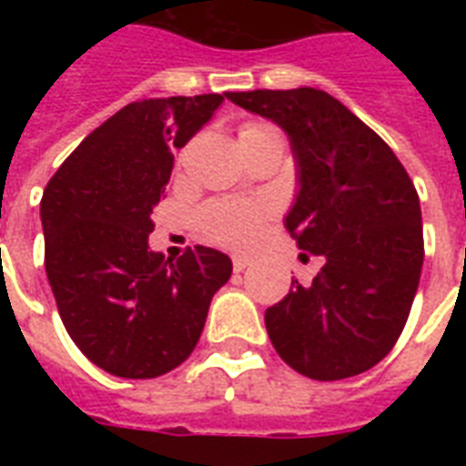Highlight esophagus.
Returning a JSON list of instances; mask_svg holds the SVG:
<instances>
[{
  "instance_id": "1",
  "label": "esophagus",
  "mask_w": 466,
  "mask_h": 466,
  "mask_svg": "<svg viewBox=\"0 0 466 466\" xmlns=\"http://www.w3.org/2000/svg\"><path fill=\"white\" fill-rule=\"evenodd\" d=\"M232 263H234V270H237V273H244L247 268H251V263L254 261H251L248 256H234Z\"/></svg>"
}]
</instances>
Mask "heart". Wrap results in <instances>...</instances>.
<instances>
[{
  "label": "heart",
  "mask_w": 466,
  "mask_h": 466,
  "mask_svg": "<svg viewBox=\"0 0 466 466\" xmlns=\"http://www.w3.org/2000/svg\"><path fill=\"white\" fill-rule=\"evenodd\" d=\"M263 133H278V130L266 126V123H247V126H241L239 140ZM270 210H273V205L266 203V200H251V203H247V200H225V203L210 205L203 212V227L205 232L219 244L247 248L261 237V229L266 225V219H268Z\"/></svg>",
  "instance_id": "heart-1"
}]
</instances>
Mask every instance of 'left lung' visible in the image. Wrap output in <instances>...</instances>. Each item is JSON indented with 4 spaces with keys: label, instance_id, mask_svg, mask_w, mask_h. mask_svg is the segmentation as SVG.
Here are the masks:
<instances>
[{
    "label": "left lung",
    "instance_id": "8db88e82",
    "mask_svg": "<svg viewBox=\"0 0 466 466\" xmlns=\"http://www.w3.org/2000/svg\"><path fill=\"white\" fill-rule=\"evenodd\" d=\"M290 140L298 193L285 229L324 266L266 309L270 343L299 375L375 368L404 329L423 268L419 193L387 142L321 89L227 94ZM299 258H307L299 254Z\"/></svg>",
    "mask_w": 466,
    "mask_h": 466
}]
</instances>
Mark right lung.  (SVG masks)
I'll list each match as a JSON object with an SVG mask.
<instances>
[{"instance_id":"right-lung-1","label":"right lung","mask_w":466,"mask_h":466,"mask_svg":"<svg viewBox=\"0 0 466 466\" xmlns=\"http://www.w3.org/2000/svg\"><path fill=\"white\" fill-rule=\"evenodd\" d=\"M227 94L145 98L120 108L46 186V273L69 339L106 372L149 380L178 368L203 333L229 256L188 248L174 261L149 248L152 210L174 149L210 123Z\"/></svg>"}]
</instances>
